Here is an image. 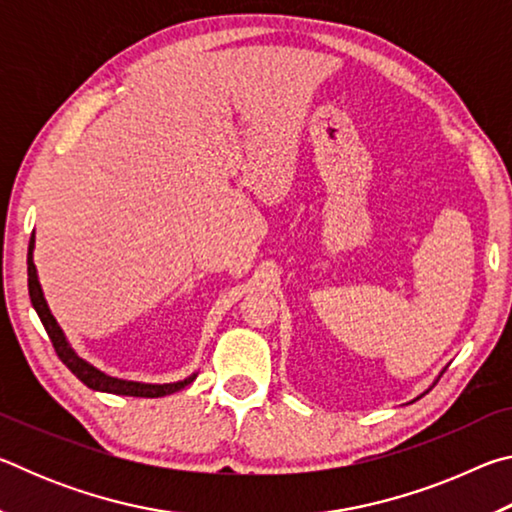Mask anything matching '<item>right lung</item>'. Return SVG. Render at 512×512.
I'll list each match as a JSON object with an SVG mask.
<instances>
[{
  "instance_id": "add662e5",
  "label": "right lung",
  "mask_w": 512,
  "mask_h": 512,
  "mask_svg": "<svg viewBox=\"0 0 512 512\" xmlns=\"http://www.w3.org/2000/svg\"><path fill=\"white\" fill-rule=\"evenodd\" d=\"M33 246H36V235H31L29 257H27L31 305H33V309L38 311V316L42 320V325H45V329H47L51 343H54V350H56V354L60 357V361H63L65 366L72 370L74 375L79 377L85 386L92 388V391L128 395V397H164V395H171V393L180 391V388H185V386L192 384V381L196 379V372H194V375L185 377V379H180V381H173V384H142V381H128V379L110 377V375H106V372H101L99 368H94L92 363L81 359L79 354L72 350V345L67 343L65 332H63V329H60L54 314H51V311H49V305H47V300H45V293H42V287H40V282H38L36 264H33Z\"/></svg>"
}]
</instances>
